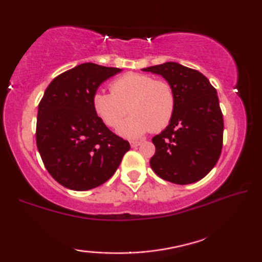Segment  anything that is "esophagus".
<instances>
[{"instance_id":"34e87169","label":"esophagus","mask_w":262,"mask_h":262,"mask_svg":"<svg viewBox=\"0 0 262 262\" xmlns=\"http://www.w3.org/2000/svg\"><path fill=\"white\" fill-rule=\"evenodd\" d=\"M140 144H142V142H138V140H132V142H130L131 147H137Z\"/></svg>"}]
</instances>
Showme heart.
Masks as SVG:
<instances>
[{
    "label": "heart",
    "instance_id": "heart-1",
    "mask_svg": "<svg viewBox=\"0 0 262 262\" xmlns=\"http://www.w3.org/2000/svg\"><path fill=\"white\" fill-rule=\"evenodd\" d=\"M117 132L125 138L142 137L151 128L158 131L170 123L175 111V94L166 81L154 80L150 75L124 74L111 84V93L97 91L92 108L106 126L116 127L126 113Z\"/></svg>",
    "mask_w": 262,
    "mask_h": 262
}]
</instances>
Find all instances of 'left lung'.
<instances>
[{
    "label": "left lung",
    "mask_w": 262,
    "mask_h": 262,
    "mask_svg": "<svg viewBox=\"0 0 262 262\" xmlns=\"http://www.w3.org/2000/svg\"><path fill=\"white\" fill-rule=\"evenodd\" d=\"M161 75L175 94V111L165 130L155 136L150 165L156 175L176 184L202 180L219 161L223 117L217 92L199 71L177 62L143 68Z\"/></svg>",
    "instance_id": "8db88e82"
}]
</instances>
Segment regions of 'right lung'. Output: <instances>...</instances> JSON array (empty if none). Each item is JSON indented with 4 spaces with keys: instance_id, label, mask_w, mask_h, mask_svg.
Segmentation results:
<instances>
[{
    "instance_id": "right-lung-1",
    "label": "right lung",
    "mask_w": 262,
    "mask_h": 262,
    "mask_svg": "<svg viewBox=\"0 0 262 262\" xmlns=\"http://www.w3.org/2000/svg\"><path fill=\"white\" fill-rule=\"evenodd\" d=\"M122 72L92 62L60 74L37 108L36 145L52 177L67 189L85 191L111 178L130 144L110 131L92 108L105 80Z\"/></svg>"
}]
</instances>
